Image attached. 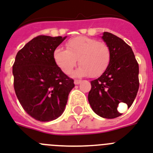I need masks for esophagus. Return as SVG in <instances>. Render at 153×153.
<instances>
[{
  "mask_svg": "<svg viewBox=\"0 0 153 153\" xmlns=\"http://www.w3.org/2000/svg\"><path fill=\"white\" fill-rule=\"evenodd\" d=\"M81 82H82V80H79V79H75V80H74V84H75V85H79V83H81Z\"/></svg>",
  "mask_w": 153,
  "mask_h": 153,
  "instance_id": "1",
  "label": "esophagus"
}]
</instances>
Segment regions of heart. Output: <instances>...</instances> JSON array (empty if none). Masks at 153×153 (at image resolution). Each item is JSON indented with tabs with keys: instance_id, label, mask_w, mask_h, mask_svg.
<instances>
[{
	"instance_id": "b5f03b06",
	"label": "heart",
	"mask_w": 153,
	"mask_h": 153,
	"mask_svg": "<svg viewBox=\"0 0 153 153\" xmlns=\"http://www.w3.org/2000/svg\"><path fill=\"white\" fill-rule=\"evenodd\" d=\"M67 50L56 48L53 58L56 65L64 74H70L76 66L80 68L78 75L88 74L91 78L100 76L107 70L111 62V49L104 42L85 36L75 37L66 43Z\"/></svg>"
}]
</instances>
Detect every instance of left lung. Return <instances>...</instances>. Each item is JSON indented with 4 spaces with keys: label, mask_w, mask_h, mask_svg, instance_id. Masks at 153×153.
Returning <instances> with one entry per match:
<instances>
[{
    "label": "left lung",
    "mask_w": 153,
    "mask_h": 153,
    "mask_svg": "<svg viewBox=\"0 0 153 153\" xmlns=\"http://www.w3.org/2000/svg\"><path fill=\"white\" fill-rule=\"evenodd\" d=\"M111 49L108 68L101 76L90 82L88 100L98 115L106 119L119 117L120 102L132 105L139 88V66L130 45L123 39L108 32L102 36Z\"/></svg>",
    "instance_id": "left-lung-1"
}]
</instances>
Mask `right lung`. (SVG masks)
<instances>
[{"label":"right lung","mask_w":153,"mask_h":153,"mask_svg":"<svg viewBox=\"0 0 153 153\" xmlns=\"http://www.w3.org/2000/svg\"><path fill=\"white\" fill-rule=\"evenodd\" d=\"M66 37L39 35L17 53L12 73L14 89L25 111L41 122L64 112L74 80L56 65L53 53Z\"/></svg>","instance_id":"1"}]
</instances>
